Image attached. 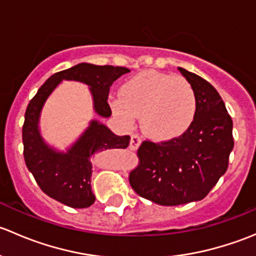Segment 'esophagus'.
Wrapping results in <instances>:
<instances>
[{
    "mask_svg": "<svg viewBox=\"0 0 256 256\" xmlns=\"http://www.w3.org/2000/svg\"><path fill=\"white\" fill-rule=\"evenodd\" d=\"M141 144V138L138 135V134H134L132 136H131V140H130V150H136L138 146H140Z\"/></svg>",
    "mask_w": 256,
    "mask_h": 256,
    "instance_id": "34e87169",
    "label": "esophagus"
}]
</instances>
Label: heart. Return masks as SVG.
<instances>
[{"mask_svg":"<svg viewBox=\"0 0 256 256\" xmlns=\"http://www.w3.org/2000/svg\"><path fill=\"white\" fill-rule=\"evenodd\" d=\"M197 95L184 76L142 72L122 84L112 112L126 125L141 116V128L156 140L184 134L197 115Z\"/></svg>","mask_w":256,"mask_h":256,"instance_id":"1","label":"heart"}]
</instances>
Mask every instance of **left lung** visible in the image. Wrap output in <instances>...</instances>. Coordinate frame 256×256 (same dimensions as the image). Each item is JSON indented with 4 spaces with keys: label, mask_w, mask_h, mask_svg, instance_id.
Wrapping results in <instances>:
<instances>
[{
    "label": "left lung",
    "mask_w": 256,
    "mask_h": 256,
    "mask_svg": "<svg viewBox=\"0 0 256 256\" xmlns=\"http://www.w3.org/2000/svg\"><path fill=\"white\" fill-rule=\"evenodd\" d=\"M197 95V115L184 134L161 142L144 140L138 164L128 174L140 197L161 206L200 200L228 168L234 147L233 120L213 85L178 68Z\"/></svg>",
    "instance_id": "left-lung-1"
}]
</instances>
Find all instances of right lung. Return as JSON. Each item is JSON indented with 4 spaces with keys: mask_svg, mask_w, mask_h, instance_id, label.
<instances>
[{
    "mask_svg": "<svg viewBox=\"0 0 256 256\" xmlns=\"http://www.w3.org/2000/svg\"><path fill=\"white\" fill-rule=\"evenodd\" d=\"M128 72L124 66L80 63L53 74L30 102L22 128L23 156L37 184L50 198L72 208L90 207L95 202L90 186L92 172L90 157L102 150L126 148L130 136L115 135L106 126L94 120L66 154L54 151L43 142L38 130L40 110L49 94L62 80L82 82L92 90L95 112L109 118L112 115L108 102L110 86Z\"/></svg>",
    "mask_w": 256,
    "mask_h": 256,
    "instance_id": "obj_1",
    "label": "right lung"
}]
</instances>
